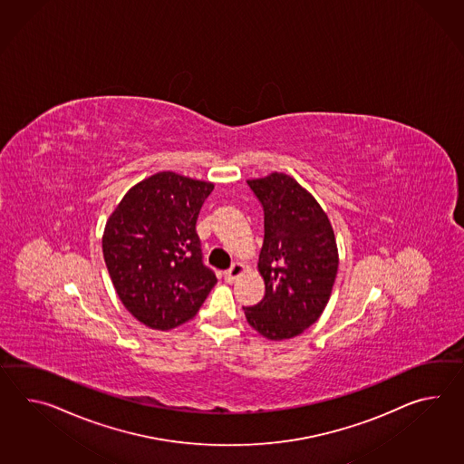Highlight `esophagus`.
Instances as JSON below:
<instances>
[{"instance_id":"esophagus-1","label":"esophagus","mask_w":464,"mask_h":464,"mask_svg":"<svg viewBox=\"0 0 464 464\" xmlns=\"http://www.w3.org/2000/svg\"><path fill=\"white\" fill-rule=\"evenodd\" d=\"M245 273V265H241V263H235L229 270L227 272V282H235L237 280L241 275Z\"/></svg>"}]
</instances>
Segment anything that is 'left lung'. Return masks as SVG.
Masks as SVG:
<instances>
[{"mask_svg": "<svg viewBox=\"0 0 464 464\" xmlns=\"http://www.w3.org/2000/svg\"><path fill=\"white\" fill-rule=\"evenodd\" d=\"M265 211L258 272L265 296L243 306L249 325L268 340L292 339L325 310L339 270V249L327 213L292 176L248 179Z\"/></svg>", "mask_w": 464, "mask_h": 464, "instance_id": "1", "label": "left lung"}]
</instances>
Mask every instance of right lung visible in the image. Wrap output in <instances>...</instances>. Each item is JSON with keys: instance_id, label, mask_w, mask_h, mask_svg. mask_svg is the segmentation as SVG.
Returning a JSON list of instances; mask_svg holds the SVG:
<instances>
[{"instance_id": "1", "label": "right lung", "mask_w": 464, "mask_h": 464, "mask_svg": "<svg viewBox=\"0 0 464 464\" xmlns=\"http://www.w3.org/2000/svg\"><path fill=\"white\" fill-rule=\"evenodd\" d=\"M215 184L164 170L137 182L109 216L103 260L113 288L140 324L189 322L218 278L203 265L196 219Z\"/></svg>"}]
</instances>
